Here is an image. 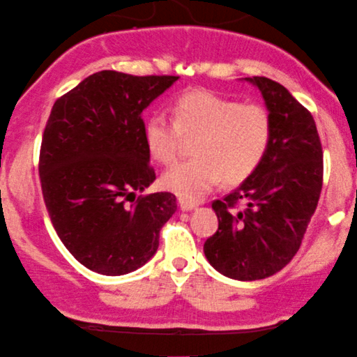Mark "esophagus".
Instances as JSON below:
<instances>
[{"mask_svg":"<svg viewBox=\"0 0 357 357\" xmlns=\"http://www.w3.org/2000/svg\"><path fill=\"white\" fill-rule=\"evenodd\" d=\"M178 206H180V209H182V211H192V209H195L199 204L194 202V200L185 199V197H178Z\"/></svg>","mask_w":357,"mask_h":357,"instance_id":"34e87169","label":"esophagus"}]
</instances>
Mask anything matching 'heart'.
Here are the masks:
<instances>
[{
    "label": "heart",
    "mask_w": 357,
    "mask_h": 357,
    "mask_svg": "<svg viewBox=\"0 0 357 357\" xmlns=\"http://www.w3.org/2000/svg\"><path fill=\"white\" fill-rule=\"evenodd\" d=\"M170 119L153 113L145 123V143L157 162L168 165L180 153L182 136H195L194 158L170 167L163 187L180 197L199 199L219 180L241 182L259 167L271 143V116L261 104H241L211 91L178 96Z\"/></svg>",
    "instance_id": "1"
}]
</instances>
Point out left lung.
<instances>
[{
	"instance_id": "left-lung-1",
	"label": "left lung",
	"mask_w": 357,
	"mask_h": 357,
	"mask_svg": "<svg viewBox=\"0 0 357 357\" xmlns=\"http://www.w3.org/2000/svg\"><path fill=\"white\" fill-rule=\"evenodd\" d=\"M271 116L265 158L212 209L219 227L204 255L219 273L251 282L278 273L297 255L322 190V145L314 118L282 84L246 77ZM238 205H243L241 210Z\"/></svg>"
}]
</instances>
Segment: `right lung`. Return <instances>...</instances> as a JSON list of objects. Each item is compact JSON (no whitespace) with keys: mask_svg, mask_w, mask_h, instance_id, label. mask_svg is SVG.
<instances>
[{"mask_svg":"<svg viewBox=\"0 0 357 357\" xmlns=\"http://www.w3.org/2000/svg\"><path fill=\"white\" fill-rule=\"evenodd\" d=\"M177 79L101 70L52 107L38 163L43 200L60 241L96 273L142 268L177 211L170 192L136 197L157 178L142 113Z\"/></svg>","mask_w":357,"mask_h":357,"instance_id":"obj_1","label":"right lung"}]
</instances>
